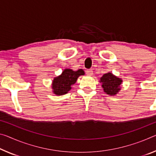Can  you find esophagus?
<instances>
[{
    "instance_id": "1",
    "label": "esophagus",
    "mask_w": 156,
    "mask_h": 156,
    "mask_svg": "<svg viewBox=\"0 0 156 156\" xmlns=\"http://www.w3.org/2000/svg\"><path fill=\"white\" fill-rule=\"evenodd\" d=\"M86 73H87V75L89 76H91L93 75V71L91 70V69H89V70L86 71Z\"/></svg>"
}]
</instances>
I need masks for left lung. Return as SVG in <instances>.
Listing matches in <instances>:
<instances>
[{"label": "left lung", "instance_id": "left-lung-1", "mask_svg": "<svg viewBox=\"0 0 156 156\" xmlns=\"http://www.w3.org/2000/svg\"><path fill=\"white\" fill-rule=\"evenodd\" d=\"M99 82L102 84L101 87L103 88L105 94L110 96H115L121 90V85L123 80L112 73L108 72L100 78Z\"/></svg>", "mask_w": 156, "mask_h": 156}]
</instances>
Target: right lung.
<instances>
[{"label":"right lung","instance_id":"obj_1","mask_svg":"<svg viewBox=\"0 0 156 156\" xmlns=\"http://www.w3.org/2000/svg\"><path fill=\"white\" fill-rule=\"evenodd\" d=\"M85 75L83 69L73 71L71 69H64L60 76L55 77L52 81V90L57 96L66 94L71 90V86L76 83L79 76Z\"/></svg>","mask_w":156,"mask_h":156}]
</instances>
